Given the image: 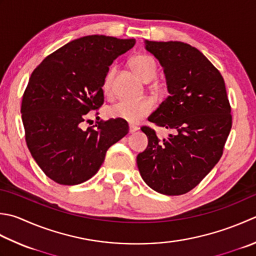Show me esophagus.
<instances>
[{"mask_svg": "<svg viewBox=\"0 0 256 256\" xmlns=\"http://www.w3.org/2000/svg\"><path fill=\"white\" fill-rule=\"evenodd\" d=\"M138 130V128L136 126V125H133V124H130V126H128V132L131 133V134H133L134 132H136Z\"/></svg>", "mask_w": 256, "mask_h": 256, "instance_id": "obj_1", "label": "esophagus"}]
</instances>
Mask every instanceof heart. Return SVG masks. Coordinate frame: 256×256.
<instances>
[{
	"mask_svg": "<svg viewBox=\"0 0 256 256\" xmlns=\"http://www.w3.org/2000/svg\"><path fill=\"white\" fill-rule=\"evenodd\" d=\"M130 65L133 71L136 73L143 81L148 82L155 78L158 72V64L155 60L148 54L134 55L130 61ZM115 74V68H111L105 74L103 80V91L105 94H111L112 82ZM154 104L150 98H142L134 101V100H121L116 104L112 105L108 110L110 118H120L123 121L135 124L153 111Z\"/></svg>",
	"mask_w": 256,
	"mask_h": 256,
	"instance_id": "heart-1",
	"label": "heart"
}]
</instances>
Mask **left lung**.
Returning <instances> with one entry per match:
<instances>
[{
  "label": "left lung",
  "instance_id": "1",
  "mask_svg": "<svg viewBox=\"0 0 256 256\" xmlns=\"http://www.w3.org/2000/svg\"><path fill=\"white\" fill-rule=\"evenodd\" d=\"M145 44L164 68L170 93L148 121L174 134L160 140L142 126L148 145L138 155V168L154 191L182 195L221 158L232 128L231 105L221 73L198 48L178 41Z\"/></svg>",
  "mask_w": 256,
  "mask_h": 256
}]
</instances>
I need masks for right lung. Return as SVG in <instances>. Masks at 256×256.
<instances>
[{
    "label": "right lung",
    "mask_w": 256,
    "mask_h": 256,
    "mask_svg": "<svg viewBox=\"0 0 256 256\" xmlns=\"http://www.w3.org/2000/svg\"><path fill=\"white\" fill-rule=\"evenodd\" d=\"M134 44V38L88 35L50 54L32 72L21 105L25 141L54 182L88 181L101 168L108 148L128 133V122L120 118L102 120L86 130L81 124L104 103L108 66Z\"/></svg>",
    "instance_id": "obj_1"
}]
</instances>
